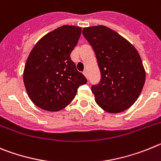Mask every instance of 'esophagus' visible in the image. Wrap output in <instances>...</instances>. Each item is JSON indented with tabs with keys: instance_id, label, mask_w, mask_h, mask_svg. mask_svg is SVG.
Returning a JSON list of instances; mask_svg holds the SVG:
<instances>
[{
	"instance_id": "1",
	"label": "esophagus",
	"mask_w": 161,
	"mask_h": 161,
	"mask_svg": "<svg viewBox=\"0 0 161 161\" xmlns=\"http://www.w3.org/2000/svg\"><path fill=\"white\" fill-rule=\"evenodd\" d=\"M83 75H85V76H86V79H88V72H87V70H84V71H83Z\"/></svg>"
}]
</instances>
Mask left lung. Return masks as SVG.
I'll list each match as a JSON object with an SVG mask.
<instances>
[{
    "label": "left lung",
    "mask_w": 161,
    "mask_h": 161,
    "mask_svg": "<svg viewBox=\"0 0 161 161\" xmlns=\"http://www.w3.org/2000/svg\"><path fill=\"white\" fill-rule=\"evenodd\" d=\"M82 34L95 53L101 79L91 86L95 101L110 113L122 112L134 103L145 82L138 51L118 33L104 25L84 28Z\"/></svg>",
    "instance_id": "1"
}]
</instances>
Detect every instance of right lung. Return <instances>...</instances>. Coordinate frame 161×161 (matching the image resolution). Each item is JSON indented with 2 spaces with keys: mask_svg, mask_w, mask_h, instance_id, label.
<instances>
[{
  "mask_svg": "<svg viewBox=\"0 0 161 161\" xmlns=\"http://www.w3.org/2000/svg\"><path fill=\"white\" fill-rule=\"evenodd\" d=\"M81 31L74 25L58 27L42 37L30 52L23 80L29 97L38 108L62 110L73 100L79 86L87 82L70 58Z\"/></svg>",
  "mask_w": 161,
  "mask_h": 161,
  "instance_id": "right-lung-1",
  "label": "right lung"
}]
</instances>
